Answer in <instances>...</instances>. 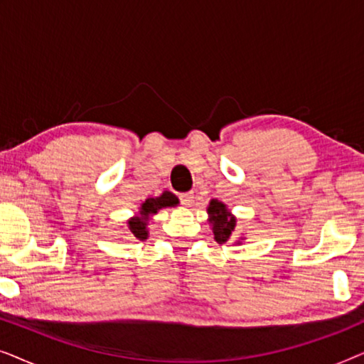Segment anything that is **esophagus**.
<instances>
[{"label": "esophagus", "mask_w": 364, "mask_h": 364, "mask_svg": "<svg viewBox=\"0 0 364 364\" xmlns=\"http://www.w3.org/2000/svg\"><path fill=\"white\" fill-rule=\"evenodd\" d=\"M181 202H182L186 207H191L192 203H193V192L182 193V196H181Z\"/></svg>", "instance_id": "obj_1"}]
</instances>
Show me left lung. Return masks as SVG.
Segmentation results:
<instances>
[{
	"label": "left lung",
	"mask_w": 364,
	"mask_h": 364,
	"mask_svg": "<svg viewBox=\"0 0 364 364\" xmlns=\"http://www.w3.org/2000/svg\"><path fill=\"white\" fill-rule=\"evenodd\" d=\"M208 213H210V222L213 225L212 230L213 235H215V240L218 243L228 242V238L232 237L233 230H235V217H232L227 207L217 200L210 202Z\"/></svg>",
	"instance_id": "1"
}]
</instances>
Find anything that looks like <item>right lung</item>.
<instances>
[{"label":"right lung","instance_id":"1","mask_svg":"<svg viewBox=\"0 0 364 364\" xmlns=\"http://www.w3.org/2000/svg\"><path fill=\"white\" fill-rule=\"evenodd\" d=\"M177 203H178L177 197L171 192H164L161 197H156V198H147V200L141 205V217H136L132 218V220H129V228H131L132 235L139 238V240H146L147 238L146 222L149 220V215H151V213H157L159 208L173 207L177 205Z\"/></svg>","mask_w":364,"mask_h":364}]
</instances>
